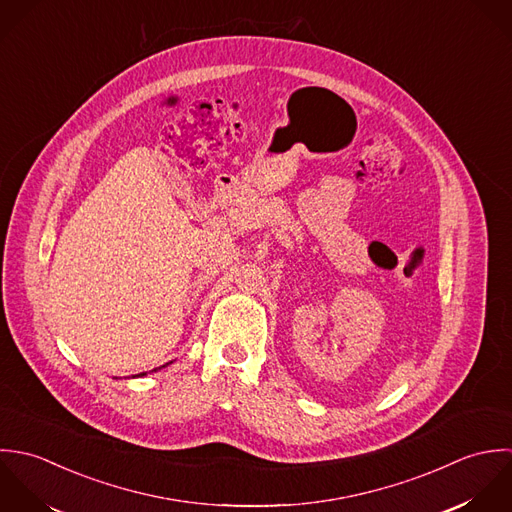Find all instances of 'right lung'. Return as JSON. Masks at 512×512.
I'll return each instance as SVG.
<instances>
[{"label":"right lung","mask_w":512,"mask_h":512,"mask_svg":"<svg viewBox=\"0 0 512 512\" xmlns=\"http://www.w3.org/2000/svg\"><path fill=\"white\" fill-rule=\"evenodd\" d=\"M164 366H168V364H164ZM164 366H160V368H164ZM160 368H154L152 372H156V370H160ZM136 376H138V378H140V376H146V372H142V374H136Z\"/></svg>","instance_id":"1"}]
</instances>
